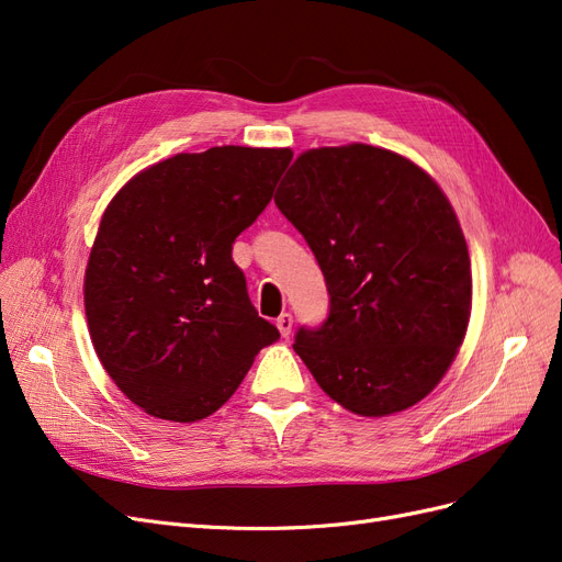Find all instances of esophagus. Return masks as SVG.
<instances>
[{
	"instance_id": "esophagus-1",
	"label": "esophagus",
	"mask_w": 562,
	"mask_h": 562,
	"mask_svg": "<svg viewBox=\"0 0 562 562\" xmlns=\"http://www.w3.org/2000/svg\"><path fill=\"white\" fill-rule=\"evenodd\" d=\"M277 328H279V333H281L283 337L291 335V330H293V316H291V314H281V316L277 318Z\"/></svg>"
}]
</instances>
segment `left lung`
<instances>
[{
    "instance_id": "obj_1",
    "label": "left lung",
    "mask_w": 562,
    "mask_h": 562,
    "mask_svg": "<svg viewBox=\"0 0 562 562\" xmlns=\"http://www.w3.org/2000/svg\"><path fill=\"white\" fill-rule=\"evenodd\" d=\"M326 277L330 314L293 349L353 415L386 417L429 396L464 342L471 260L448 196L396 151L307 149L274 196Z\"/></svg>"
}]
</instances>
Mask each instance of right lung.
<instances>
[{"mask_svg": "<svg viewBox=\"0 0 562 562\" xmlns=\"http://www.w3.org/2000/svg\"><path fill=\"white\" fill-rule=\"evenodd\" d=\"M288 147H211L133 176L114 194L83 274L100 363L151 417L199 422L279 339L250 304L232 244L265 211Z\"/></svg>", "mask_w": 562, "mask_h": 562, "instance_id": "obj_1", "label": "right lung"}]
</instances>
